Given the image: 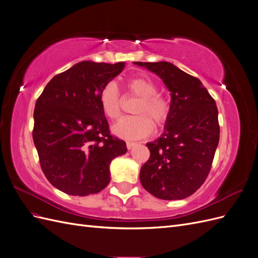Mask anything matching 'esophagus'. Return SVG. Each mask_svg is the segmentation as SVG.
<instances>
[{"label":"esophagus","instance_id":"34e87169","mask_svg":"<svg viewBox=\"0 0 258 258\" xmlns=\"http://www.w3.org/2000/svg\"><path fill=\"white\" fill-rule=\"evenodd\" d=\"M126 144H127V148H128V150H131V148H132V147H135V146H136L138 143H136V142H131V141H128Z\"/></svg>","mask_w":258,"mask_h":258}]
</instances>
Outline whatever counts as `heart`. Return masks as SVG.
Masks as SVG:
<instances>
[{"instance_id": "b5f03b06", "label": "heart", "mask_w": 258, "mask_h": 258, "mask_svg": "<svg viewBox=\"0 0 258 258\" xmlns=\"http://www.w3.org/2000/svg\"><path fill=\"white\" fill-rule=\"evenodd\" d=\"M122 87L129 95L140 99L135 107L136 116L123 117L113 126V132L119 138L137 140L152 134L154 124L162 126L169 119L171 105L167 97L157 92V85L145 76L130 77L122 81ZM103 114L112 120L121 114V99L114 83L106 84L99 95Z\"/></svg>"}]
</instances>
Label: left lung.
Wrapping results in <instances>:
<instances>
[{"instance_id":"1","label":"left lung","mask_w":258,"mask_h":258,"mask_svg":"<svg viewBox=\"0 0 258 258\" xmlns=\"http://www.w3.org/2000/svg\"><path fill=\"white\" fill-rule=\"evenodd\" d=\"M157 74L171 92L165 132L147 143L151 152L140 181L153 196L181 200L205 183L220 141L218 111L202 83L166 61L135 62Z\"/></svg>"}]
</instances>
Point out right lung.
<instances>
[{"label":"right lung","instance_id":"right-lung-1","mask_svg":"<svg viewBox=\"0 0 258 258\" xmlns=\"http://www.w3.org/2000/svg\"><path fill=\"white\" fill-rule=\"evenodd\" d=\"M126 63L82 61L52 77L34 108L33 141L51 185L72 196H88L110 183L111 161L127 152L111 135L100 91Z\"/></svg>","mask_w":258,"mask_h":258}]
</instances>
